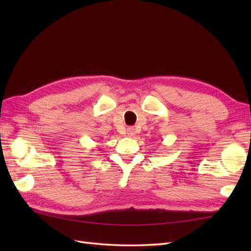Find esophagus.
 <instances>
[{"label":"esophagus","instance_id":"34e87169","mask_svg":"<svg viewBox=\"0 0 251 251\" xmlns=\"http://www.w3.org/2000/svg\"><path fill=\"white\" fill-rule=\"evenodd\" d=\"M136 128H134V127H129V128H127V135H128V137H135L136 135Z\"/></svg>","mask_w":251,"mask_h":251}]
</instances>
